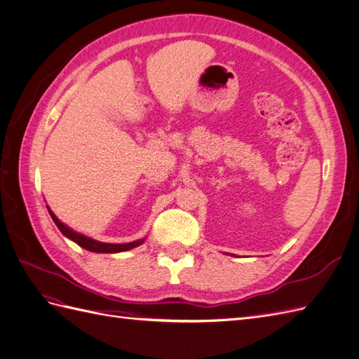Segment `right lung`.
<instances>
[{"mask_svg": "<svg viewBox=\"0 0 359 359\" xmlns=\"http://www.w3.org/2000/svg\"><path fill=\"white\" fill-rule=\"evenodd\" d=\"M49 210V208H48ZM49 214L52 217V220L55 222V224L58 226V229L66 235L67 238H70L72 241H74L78 245L90 250V252H97V253H118V252H126V250H130V248H135L137 245H140L144 243V240H137V241H133V243H127V244H106V243H99V241H94L91 240V238H86L83 235H79L73 232L72 229H69V227L66 224H62L55 215H53V212L49 210Z\"/></svg>", "mask_w": 359, "mask_h": 359, "instance_id": "add662e5", "label": "right lung"}]
</instances>
